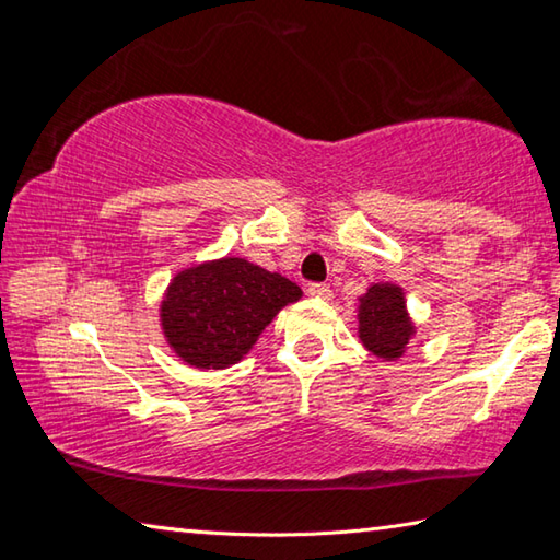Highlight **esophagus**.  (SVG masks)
<instances>
[{
	"instance_id": "obj_1",
	"label": "esophagus",
	"mask_w": 560,
	"mask_h": 560,
	"mask_svg": "<svg viewBox=\"0 0 560 560\" xmlns=\"http://www.w3.org/2000/svg\"><path fill=\"white\" fill-rule=\"evenodd\" d=\"M308 296L314 299H330V287L328 283H308Z\"/></svg>"
}]
</instances>
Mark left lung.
<instances>
[{"label": "left lung", "mask_w": 560, "mask_h": 560, "mask_svg": "<svg viewBox=\"0 0 560 560\" xmlns=\"http://www.w3.org/2000/svg\"><path fill=\"white\" fill-rule=\"evenodd\" d=\"M417 326L407 311L405 289L393 281H377L358 296V338L381 360H400L410 350Z\"/></svg>", "instance_id": "left-lung-1"}]
</instances>
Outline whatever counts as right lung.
Segmentation results:
<instances>
[{"label":"right lung","mask_w":560,"mask_h":560,"mask_svg":"<svg viewBox=\"0 0 560 560\" xmlns=\"http://www.w3.org/2000/svg\"><path fill=\"white\" fill-rule=\"evenodd\" d=\"M296 283L242 257L179 269L160 301L170 350L197 371H224L249 353L273 316L296 303Z\"/></svg>","instance_id":"add662e5"}]
</instances>
